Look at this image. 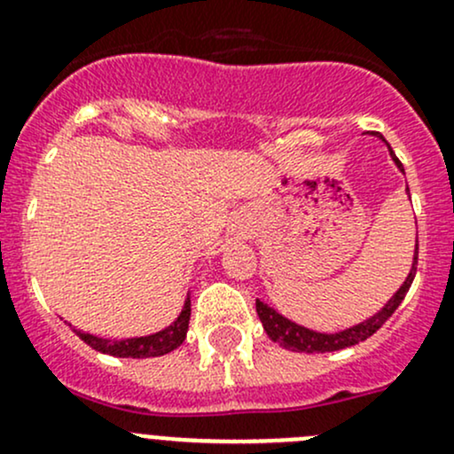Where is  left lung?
Returning a JSON list of instances; mask_svg holds the SVG:
<instances>
[{"label":"left lung","instance_id":"1","mask_svg":"<svg viewBox=\"0 0 454 454\" xmlns=\"http://www.w3.org/2000/svg\"><path fill=\"white\" fill-rule=\"evenodd\" d=\"M380 139H383V137H380ZM389 154H391V159H394V163L398 165V169L404 174L403 163L395 159L394 150H389ZM407 191H409V187H407ZM416 267H418V241H416V254H413L411 271H409V276H407V280L403 283V287L395 291L394 298H391L379 313L372 315L370 319H365V322L356 324V326H352V328H346V331H341V333H333V335H328V333L309 331V328L300 326V324L283 317V315H280L278 311H274L271 307H267V304L261 302V300H256V313H259V317H261V322H263V328H265L267 335H270V340L280 343V346L287 348V350H294V352L341 350V348H350V346H356L359 341H365L367 337L374 335V333L379 331L385 322H387L391 315H394L395 309L400 307V302L404 300L409 287H411L413 278H416Z\"/></svg>","mask_w":454,"mask_h":454}]
</instances>
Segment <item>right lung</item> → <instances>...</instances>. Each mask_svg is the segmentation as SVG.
Wrapping results in <instances>:
<instances>
[{"mask_svg":"<svg viewBox=\"0 0 454 454\" xmlns=\"http://www.w3.org/2000/svg\"><path fill=\"white\" fill-rule=\"evenodd\" d=\"M189 317H191V300L187 295L184 300V307L180 311L178 319H176L171 326L163 328V331L154 333V335L147 337H132V340H104V337H95L89 335V333L78 331L74 328L75 335L80 337L84 343H89L93 350L104 352V355H113V356H126V359H147V356H160L167 355V352L176 350L180 343L184 341L189 331Z\"/></svg>","mask_w":454,"mask_h":454,"instance_id":"right-lung-1","label":"right lung"}]
</instances>
